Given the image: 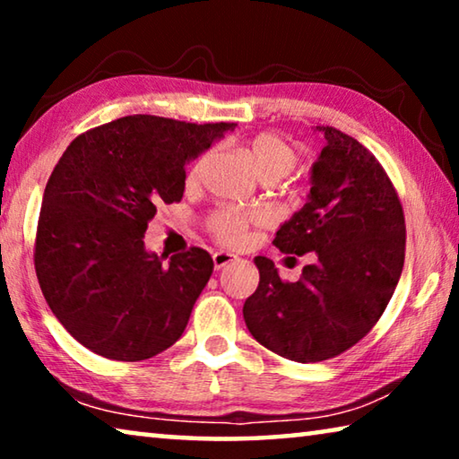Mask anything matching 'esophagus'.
I'll list each match as a JSON object with an SVG mask.
<instances>
[{
    "label": "esophagus",
    "mask_w": 459,
    "mask_h": 459,
    "mask_svg": "<svg viewBox=\"0 0 459 459\" xmlns=\"http://www.w3.org/2000/svg\"><path fill=\"white\" fill-rule=\"evenodd\" d=\"M212 261H214V267L216 269H222V267L230 265V263H235L237 261V255L227 253V251H216L212 255Z\"/></svg>",
    "instance_id": "34e87169"
}]
</instances>
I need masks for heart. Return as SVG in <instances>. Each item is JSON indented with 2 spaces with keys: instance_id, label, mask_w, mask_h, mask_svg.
<instances>
[{
  "instance_id": "heart-1",
  "label": "heart",
  "mask_w": 459,
  "mask_h": 459,
  "mask_svg": "<svg viewBox=\"0 0 459 459\" xmlns=\"http://www.w3.org/2000/svg\"><path fill=\"white\" fill-rule=\"evenodd\" d=\"M247 153L263 180H277V178L287 176L295 168V164H298L299 158L298 150H295L290 142H285L283 137H279L275 134L255 135L247 145ZM206 160L208 153H202L188 166V169H186V186L198 184ZM257 221H261V216L257 212L224 206L216 208V211L208 216V230H211V235L219 240L221 245L237 247L243 243L247 229Z\"/></svg>"
}]
</instances>
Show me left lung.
Wrapping results in <instances>:
<instances>
[{"label":"left lung","mask_w":459,"mask_h":459,"mask_svg":"<svg viewBox=\"0 0 459 459\" xmlns=\"http://www.w3.org/2000/svg\"><path fill=\"white\" fill-rule=\"evenodd\" d=\"M316 129L325 145L307 202L273 240L285 255L314 253V263L290 283L273 261L255 257L259 287L243 306L253 338L295 362L333 359L367 336L405 263V214L385 168L340 129Z\"/></svg>","instance_id":"obj_1"}]
</instances>
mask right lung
I'll return each mask as SVG.
<instances>
[{
    "label": "right lung",
    "mask_w": 459,
    "mask_h": 459,
    "mask_svg": "<svg viewBox=\"0 0 459 459\" xmlns=\"http://www.w3.org/2000/svg\"><path fill=\"white\" fill-rule=\"evenodd\" d=\"M232 127L129 115L62 153L44 190L34 267L46 304L84 348L137 362L182 336L212 257L190 247L164 263L143 237L161 202L182 200L188 160Z\"/></svg>",
    "instance_id": "1"
}]
</instances>
